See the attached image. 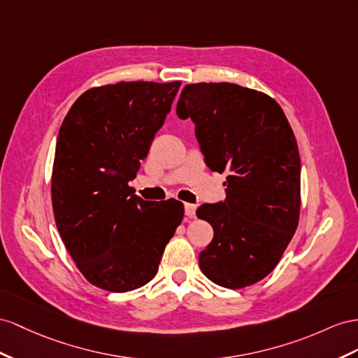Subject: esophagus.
Here are the masks:
<instances>
[{
	"label": "esophagus",
	"instance_id": "34e87169",
	"mask_svg": "<svg viewBox=\"0 0 358 358\" xmlns=\"http://www.w3.org/2000/svg\"><path fill=\"white\" fill-rule=\"evenodd\" d=\"M185 210H186V215H187L189 217H194V216H195V212H196V206H195V204L186 203V204H185Z\"/></svg>",
	"mask_w": 358,
	"mask_h": 358
}]
</instances>
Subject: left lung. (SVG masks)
Masks as SVG:
<instances>
[{"label":"left lung","instance_id":"1","mask_svg":"<svg viewBox=\"0 0 358 358\" xmlns=\"http://www.w3.org/2000/svg\"><path fill=\"white\" fill-rule=\"evenodd\" d=\"M177 115L194 121L207 166L228 173L224 203L196 210L215 233L199 268L217 286H252L277 266L299 222L295 134L277 101L233 83L185 86Z\"/></svg>","mask_w":358,"mask_h":358}]
</instances>
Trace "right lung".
Returning <instances> with one entry per match:
<instances>
[{"label": "right lung", "mask_w": 358, "mask_h": 358, "mask_svg": "<svg viewBox=\"0 0 358 358\" xmlns=\"http://www.w3.org/2000/svg\"><path fill=\"white\" fill-rule=\"evenodd\" d=\"M180 85L92 87L62 122L51 176L54 219L76 266L99 289L122 293L151 281L185 216L180 201H143L128 186Z\"/></svg>", "instance_id": "add662e5"}]
</instances>
